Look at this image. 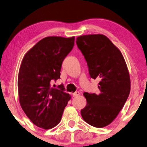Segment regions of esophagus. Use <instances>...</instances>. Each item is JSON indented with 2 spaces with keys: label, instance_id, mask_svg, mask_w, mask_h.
<instances>
[{
  "label": "esophagus",
  "instance_id": "obj_1",
  "mask_svg": "<svg viewBox=\"0 0 147 147\" xmlns=\"http://www.w3.org/2000/svg\"><path fill=\"white\" fill-rule=\"evenodd\" d=\"M72 95H73L74 97H77V96L80 95V92H74V93H73Z\"/></svg>",
  "mask_w": 147,
  "mask_h": 147
}]
</instances>
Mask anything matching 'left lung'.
Listing matches in <instances>:
<instances>
[{"mask_svg": "<svg viewBox=\"0 0 147 147\" xmlns=\"http://www.w3.org/2000/svg\"><path fill=\"white\" fill-rule=\"evenodd\" d=\"M84 56L90 77L100 80L98 94L84 92L87 105L82 118L96 128L108 125L115 119L128 99L130 80L121 52L105 35H87L76 39Z\"/></svg>", "mask_w": 147, "mask_h": 147, "instance_id": "obj_1", "label": "left lung"}]
</instances>
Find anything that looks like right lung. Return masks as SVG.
Here are the masks:
<instances>
[{
  "label": "right lung",
  "mask_w": 147,
  "mask_h": 147,
  "mask_svg": "<svg viewBox=\"0 0 147 147\" xmlns=\"http://www.w3.org/2000/svg\"><path fill=\"white\" fill-rule=\"evenodd\" d=\"M75 37H47L32 47L22 61L18 76L19 102L26 115L38 127L51 129L59 123L71 98L59 79L62 62L73 49Z\"/></svg>",
  "instance_id": "1"
}]
</instances>
